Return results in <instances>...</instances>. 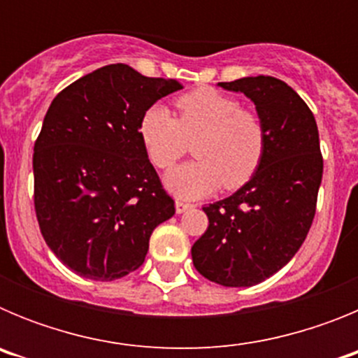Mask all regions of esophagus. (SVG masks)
<instances>
[{"label": "esophagus", "mask_w": 358, "mask_h": 358, "mask_svg": "<svg viewBox=\"0 0 358 358\" xmlns=\"http://www.w3.org/2000/svg\"><path fill=\"white\" fill-rule=\"evenodd\" d=\"M189 208H194V204L181 201V199H177V201H176V211H177V213H185V211L189 210Z\"/></svg>", "instance_id": "esophagus-1"}]
</instances>
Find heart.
I'll use <instances>...</instances> for the list:
<instances>
[{
    "label": "heart",
    "instance_id": "obj_1",
    "mask_svg": "<svg viewBox=\"0 0 358 358\" xmlns=\"http://www.w3.org/2000/svg\"><path fill=\"white\" fill-rule=\"evenodd\" d=\"M179 118L163 106H152L140 120V140L148 159L161 170L172 169L185 156L188 140L199 161L181 164L164 177L179 199H201L222 185L243 186L260 169L267 145L262 118L242 109L236 98L213 87H199L176 100Z\"/></svg>",
    "mask_w": 358,
    "mask_h": 358
}]
</instances>
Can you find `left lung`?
Instances as JSON below:
<instances>
[{
    "instance_id": "obj_1",
    "label": "left lung",
    "mask_w": 358,
    "mask_h": 358,
    "mask_svg": "<svg viewBox=\"0 0 358 358\" xmlns=\"http://www.w3.org/2000/svg\"><path fill=\"white\" fill-rule=\"evenodd\" d=\"M218 85L255 102L267 145L260 169L242 188L202 208L210 224L192 258L206 280L252 287L285 267L308 235L322 179L317 123L280 78L258 75Z\"/></svg>"
}]
</instances>
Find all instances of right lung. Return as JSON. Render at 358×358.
Instances as JSON below:
<instances>
[{"mask_svg":"<svg viewBox=\"0 0 358 358\" xmlns=\"http://www.w3.org/2000/svg\"><path fill=\"white\" fill-rule=\"evenodd\" d=\"M177 90L173 78L109 64L53 98L34 147V204L48 248L78 276H127L145 262L152 231L176 213L138 129Z\"/></svg>","mask_w":358,"mask_h":358,"instance_id":"1","label":"right lung"}]
</instances>
